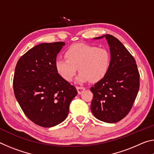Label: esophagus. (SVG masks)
Returning a JSON list of instances; mask_svg holds the SVG:
<instances>
[{
    "label": "esophagus",
    "mask_w": 154,
    "mask_h": 154,
    "mask_svg": "<svg viewBox=\"0 0 154 154\" xmlns=\"http://www.w3.org/2000/svg\"><path fill=\"white\" fill-rule=\"evenodd\" d=\"M77 90L78 94H82L83 91L85 90V88L83 87H77Z\"/></svg>",
    "instance_id": "obj_1"
}]
</instances>
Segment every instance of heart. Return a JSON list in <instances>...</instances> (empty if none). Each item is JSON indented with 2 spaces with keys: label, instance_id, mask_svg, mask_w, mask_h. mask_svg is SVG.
I'll use <instances>...</instances> for the list:
<instances>
[{
  "label": "heart",
  "instance_id": "heart-1",
  "mask_svg": "<svg viewBox=\"0 0 154 154\" xmlns=\"http://www.w3.org/2000/svg\"><path fill=\"white\" fill-rule=\"evenodd\" d=\"M66 59L56 61L58 73L67 82H71L78 70L80 72L77 82L84 83L90 80L96 83L102 80L110 69L111 56L105 48L88 44L76 43L65 51Z\"/></svg>",
  "mask_w": 154,
  "mask_h": 154
}]
</instances>
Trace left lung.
I'll return each mask as SVG.
<instances>
[{"label": "left lung", "mask_w": 154, "mask_h": 154, "mask_svg": "<svg viewBox=\"0 0 154 154\" xmlns=\"http://www.w3.org/2000/svg\"><path fill=\"white\" fill-rule=\"evenodd\" d=\"M111 62L108 73L91 87L93 99L91 111L96 118L116 123L127 116L139 90V72L134 58L118 38L105 35Z\"/></svg>", "instance_id": "left-lung-1"}]
</instances>
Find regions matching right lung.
Masks as SVG:
<instances>
[{
	"label": "right lung",
	"mask_w": 154,
	"mask_h": 154,
	"mask_svg": "<svg viewBox=\"0 0 154 154\" xmlns=\"http://www.w3.org/2000/svg\"><path fill=\"white\" fill-rule=\"evenodd\" d=\"M64 42L41 43L17 61L14 77L15 98L30 120L50 128L66 118L77 91L56 69L58 54Z\"/></svg>",
	"instance_id": "right-lung-1"
}]
</instances>
